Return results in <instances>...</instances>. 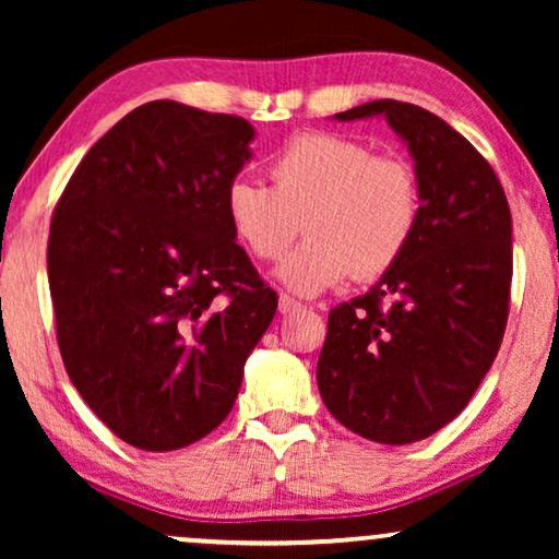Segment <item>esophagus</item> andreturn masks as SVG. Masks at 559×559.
<instances>
[{
  "mask_svg": "<svg viewBox=\"0 0 559 559\" xmlns=\"http://www.w3.org/2000/svg\"><path fill=\"white\" fill-rule=\"evenodd\" d=\"M302 305L295 300V297H289V295H280V312L282 316H287V312H295V310H300Z\"/></svg>",
  "mask_w": 559,
  "mask_h": 559,
  "instance_id": "obj_1",
  "label": "esophagus"
}]
</instances>
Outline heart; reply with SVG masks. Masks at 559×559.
Wrapping results in <instances>:
<instances>
[{
  "mask_svg": "<svg viewBox=\"0 0 559 559\" xmlns=\"http://www.w3.org/2000/svg\"><path fill=\"white\" fill-rule=\"evenodd\" d=\"M272 188L234 180L226 218L236 241L259 262L280 266L297 295H318L350 274L377 280L400 264L423 218L417 170L404 157L377 155L369 142L333 132H305L270 163Z\"/></svg>",
  "mask_w": 559,
  "mask_h": 559,
  "instance_id": "b5f03b06",
  "label": "heart"
}]
</instances>
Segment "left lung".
I'll return each instance as SVG.
<instances>
[{
	"mask_svg": "<svg viewBox=\"0 0 559 559\" xmlns=\"http://www.w3.org/2000/svg\"><path fill=\"white\" fill-rule=\"evenodd\" d=\"M373 114L415 157L423 218L400 264L331 310L318 389L350 432L407 445L461 415L499 354L514 272L511 211L488 159L423 106L379 98L335 119Z\"/></svg>",
	"mask_w": 559,
	"mask_h": 559,
	"instance_id": "left-lung-1",
	"label": "left lung"
}]
</instances>
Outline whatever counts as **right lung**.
Instances as JSON below:
<instances>
[{"label":"right lung","instance_id":"1","mask_svg":"<svg viewBox=\"0 0 559 559\" xmlns=\"http://www.w3.org/2000/svg\"><path fill=\"white\" fill-rule=\"evenodd\" d=\"M251 140L234 114L142 104L86 152L52 211L48 282L66 371L140 450L216 430L277 312L226 218Z\"/></svg>","mask_w":559,"mask_h":559}]
</instances>
